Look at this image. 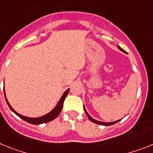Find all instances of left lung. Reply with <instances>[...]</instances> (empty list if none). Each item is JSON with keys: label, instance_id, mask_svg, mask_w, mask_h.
Here are the masks:
<instances>
[{"label": "left lung", "instance_id": "obj_1", "mask_svg": "<svg viewBox=\"0 0 153 153\" xmlns=\"http://www.w3.org/2000/svg\"><path fill=\"white\" fill-rule=\"evenodd\" d=\"M118 48H119V50H120V51H123V52H126V51H125L124 50H123V49L122 48L119 47V46H118ZM84 109H85V111L86 115H87L88 118V119H89L90 120H91V122H92V123H96V124L102 125V126H111V125H114V124H115V123H118V122H119V121L121 120V119H120V120L115 121V122H112V123H102V122H99V121H97V120H95V119H92V118H91V117L89 115H88V113L87 111H86V110H85V106H84Z\"/></svg>", "mask_w": 153, "mask_h": 153}]
</instances>
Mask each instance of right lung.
Instances as JSON below:
<instances>
[{
  "label": "right lung",
  "instance_id": "add662e5",
  "mask_svg": "<svg viewBox=\"0 0 153 153\" xmlns=\"http://www.w3.org/2000/svg\"><path fill=\"white\" fill-rule=\"evenodd\" d=\"M68 91H69V89H68L64 93L63 95H62V97L61 98V99L59 100V102H58V103L57 104L56 107H55V108H54V109L51 111V112H49L48 114L44 115V116L39 117V118H28V117H25V116H23V115H20V114H18V112H16V111L13 109L12 107L10 105V104H9V102H7V100L6 97H5L4 91V97H5V99H6L7 103V105H8L9 108H10V110H11V111H12L14 113H15L16 115H18V117H20L21 119H22L23 120L26 121V122H27V123H30V124L39 125V124H42V123H48V122H51V121H52L53 119H54L55 118H57V117L58 116V115L60 114L61 111H62V107H63L64 101H65V98H66V96H67Z\"/></svg>",
  "mask_w": 153,
  "mask_h": 153
}]
</instances>
